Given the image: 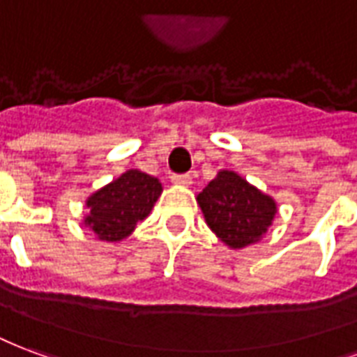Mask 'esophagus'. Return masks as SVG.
Segmentation results:
<instances>
[{"label": "esophagus", "instance_id": "1", "mask_svg": "<svg viewBox=\"0 0 357 357\" xmlns=\"http://www.w3.org/2000/svg\"><path fill=\"white\" fill-rule=\"evenodd\" d=\"M171 182L175 186H190L192 184V176L190 175H173L171 176Z\"/></svg>", "mask_w": 357, "mask_h": 357}]
</instances>
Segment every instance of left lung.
Here are the masks:
<instances>
[{
  "label": "left lung",
  "instance_id": "1",
  "mask_svg": "<svg viewBox=\"0 0 357 357\" xmlns=\"http://www.w3.org/2000/svg\"><path fill=\"white\" fill-rule=\"evenodd\" d=\"M196 199L211 232L230 249L259 243L278 213L274 197L230 169H220Z\"/></svg>",
  "mask_w": 357,
  "mask_h": 357
}]
</instances>
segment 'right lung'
<instances>
[{"instance_id": "1", "label": "right lung", "mask_w": 357, "mask_h": 357, "mask_svg": "<svg viewBox=\"0 0 357 357\" xmlns=\"http://www.w3.org/2000/svg\"><path fill=\"white\" fill-rule=\"evenodd\" d=\"M161 192L160 178L129 169L85 199L89 213L83 217V225L98 241H123L152 213Z\"/></svg>"}]
</instances>
